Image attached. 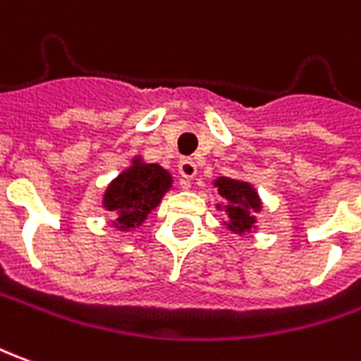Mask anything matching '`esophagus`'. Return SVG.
I'll list each match as a JSON object with an SVG mask.
<instances>
[{"instance_id":"esophagus-1","label":"esophagus","mask_w":361,"mask_h":361,"mask_svg":"<svg viewBox=\"0 0 361 361\" xmlns=\"http://www.w3.org/2000/svg\"><path fill=\"white\" fill-rule=\"evenodd\" d=\"M178 170H180L181 180L191 181L193 178H195V176H197V164L193 162L191 158H181Z\"/></svg>"}]
</instances>
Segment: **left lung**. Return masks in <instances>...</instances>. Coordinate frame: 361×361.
Masks as SVG:
<instances>
[{"label": "left lung", "mask_w": 361, "mask_h": 361, "mask_svg": "<svg viewBox=\"0 0 361 361\" xmlns=\"http://www.w3.org/2000/svg\"><path fill=\"white\" fill-rule=\"evenodd\" d=\"M215 188L219 189V195L226 201L224 211L228 215L226 228L236 234L250 233L252 228H256V216L262 209V201L258 197V191L252 188L248 181L231 180V178H216ZM221 209V205H219Z\"/></svg>", "instance_id": "left-lung-1"}]
</instances>
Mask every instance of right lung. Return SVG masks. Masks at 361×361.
Returning <instances> with one entry per match:
<instances>
[{
    "label": "right lung",
    "mask_w": 361,
    "mask_h": 361,
    "mask_svg": "<svg viewBox=\"0 0 361 361\" xmlns=\"http://www.w3.org/2000/svg\"><path fill=\"white\" fill-rule=\"evenodd\" d=\"M172 176L158 164H145L135 158L133 166L111 181L103 195V207L113 211L119 231H133L145 223L148 213L160 205L166 191L172 188Z\"/></svg>",
    "instance_id": "1"
}]
</instances>
